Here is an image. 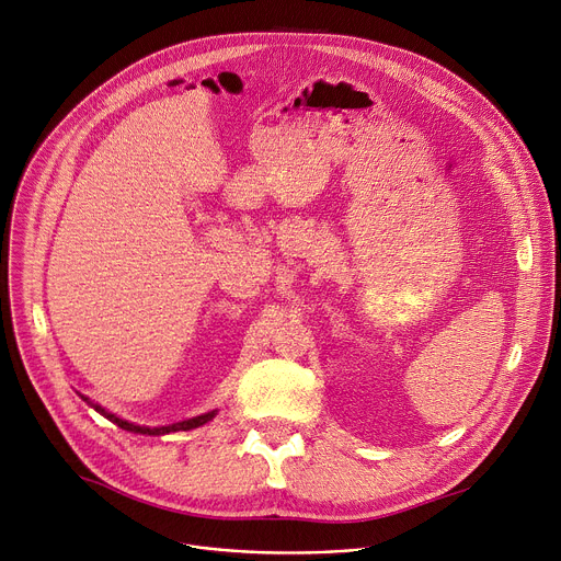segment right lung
<instances>
[{"mask_svg": "<svg viewBox=\"0 0 561 561\" xmlns=\"http://www.w3.org/2000/svg\"><path fill=\"white\" fill-rule=\"evenodd\" d=\"M82 400L89 402L98 414H103L107 421L116 423L118 427H123V430H127V432H134V434H149V436H161V434H170V432H187V430L206 425L208 421H213V419L217 416V410H213V412H208V414H201V416H194V419H187V421H181V423H174V425H165V427H145V425H134V423H129V421L118 419L116 414L107 412L105 407H100V404L91 402L87 396H82Z\"/></svg>", "mask_w": 561, "mask_h": 561, "instance_id": "add662e5", "label": "right lung"}]
</instances>
